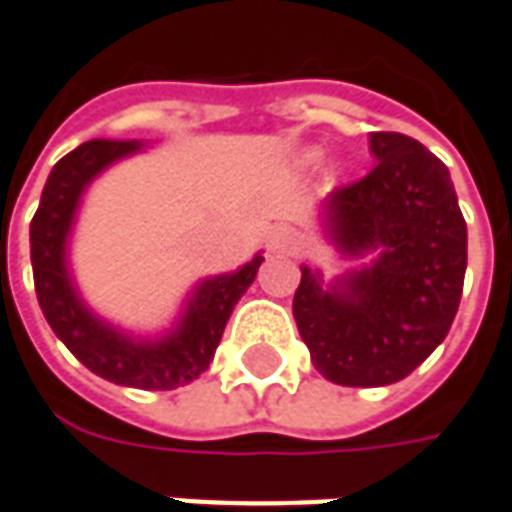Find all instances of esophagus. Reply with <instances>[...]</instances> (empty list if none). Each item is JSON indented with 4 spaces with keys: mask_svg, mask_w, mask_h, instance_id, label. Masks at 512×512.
I'll list each match as a JSON object with an SVG mask.
<instances>
[{
    "mask_svg": "<svg viewBox=\"0 0 512 512\" xmlns=\"http://www.w3.org/2000/svg\"><path fill=\"white\" fill-rule=\"evenodd\" d=\"M266 249H269V252H277V255H286V252L294 249V235H291L289 229L277 226V229H272V232L266 235Z\"/></svg>",
    "mask_w": 512,
    "mask_h": 512,
    "instance_id": "34e87169",
    "label": "esophagus"
}]
</instances>
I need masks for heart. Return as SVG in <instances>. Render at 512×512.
<instances>
[{
    "instance_id": "obj_1",
    "label": "heart",
    "mask_w": 512,
    "mask_h": 512,
    "mask_svg": "<svg viewBox=\"0 0 512 512\" xmlns=\"http://www.w3.org/2000/svg\"><path fill=\"white\" fill-rule=\"evenodd\" d=\"M317 158H320V152H317V150H309V152H306V161H309V164H314Z\"/></svg>"
}]
</instances>
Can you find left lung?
I'll list each match as a JSON object with an SVG mask.
<instances>
[{"label": "left lung", "instance_id": "left-lung-1", "mask_svg": "<svg viewBox=\"0 0 512 512\" xmlns=\"http://www.w3.org/2000/svg\"><path fill=\"white\" fill-rule=\"evenodd\" d=\"M377 167L320 203V226L360 260L331 283L300 266L294 320L314 368L337 385L405 379L448 337L467 269V226L448 167L402 133H371Z\"/></svg>", "mask_w": 512, "mask_h": 512}]
</instances>
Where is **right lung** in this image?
Instances as JSON below:
<instances>
[{"mask_svg": "<svg viewBox=\"0 0 512 512\" xmlns=\"http://www.w3.org/2000/svg\"><path fill=\"white\" fill-rule=\"evenodd\" d=\"M147 147L144 141H87L53 167L30 223V263L36 297L53 334L93 374L115 385L169 391L198 379L209 368L232 309L252 286L263 255L226 274H212L186 294L178 320L141 337L101 320L81 297L70 269V235L81 198L104 169Z\"/></svg>", "mask_w": 512, "mask_h": 512, "instance_id": "obj_1", "label": "right lung"}]
</instances>
